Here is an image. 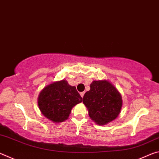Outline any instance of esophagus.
<instances>
[{
	"label": "esophagus",
	"mask_w": 159,
	"mask_h": 159,
	"mask_svg": "<svg viewBox=\"0 0 159 159\" xmlns=\"http://www.w3.org/2000/svg\"><path fill=\"white\" fill-rule=\"evenodd\" d=\"M84 94H85L84 92H82V93H80V96L82 97V98H83V96H84Z\"/></svg>",
	"instance_id": "esophagus-1"
}]
</instances>
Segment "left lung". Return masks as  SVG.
<instances>
[{
    "instance_id": "obj_1",
    "label": "left lung",
    "mask_w": 159,
    "mask_h": 159,
    "mask_svg": "<svg viewBox=\"0 0 159 159\" xmlns=\"http://www.w3.org/2000/svg\"><path fill=\"white\" fill-rule=\"evenodd\" d=\"M83 102L91 119L98 125H105L114 120L122 107L121 95L107 80H94L90 90L83 96Z\"/></svg>"
}]
</instances>
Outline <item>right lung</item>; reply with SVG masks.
<instances>
[{
	"label": "right lung",
	"instance_id": "add662e5",
	"mask_svg": "<svg viewBox=\"0 0 159 159\" xmlns=\"http://www.w3.org/2000/svg\"><path fill=\"white\" fill-rule=\"evenodd\" d=\"M42 114L53 122L67 119L71 109L83 101L76 87L62 80L46 86L39 94L38 99Z\"/></svg>",
	"mask_w": 159,
	"mask_h": 159
}]
</instances>
